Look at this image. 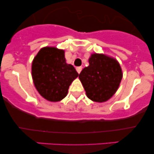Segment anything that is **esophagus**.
Segmentation results:
<instances>
[{"label": "esophagus", "instance_id": "esophagus-1", "mask_svg": "<svg viewBox=\"0 0 154 154\" xmlns=\"http://www.w3.org/2000/svg\"><path fill=\"white\" fill-rule=\"evenodd\" d=\"M76 69H77V72L79 74L81 72V71H82V66H78V67H77V68H76Z\"/></svg>", "mask_w": 154, "mask_h": 154}]
</instances>
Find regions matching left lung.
Wrapping results in <instances>:
<instances>
[{"instance_id": "1", "label": "left lung", "mask_w": 154, "mask_h": 154, "mask_svg": "<svg viewBox=\"0 0 154 154\" xmlns=\"http://www.w3.org/2000/svg\"><path fill=\"white\" fill-rule=\"evenodd\" d=\"M88 61L89 66L79 75L86 95L93 101H106L119 88L122 79L121 66L115 59L103 54H92Z\"/></svg>"}]
</instances>
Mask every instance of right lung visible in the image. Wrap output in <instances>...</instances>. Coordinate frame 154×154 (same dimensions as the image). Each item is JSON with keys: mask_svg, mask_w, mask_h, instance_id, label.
Instances as JSON below:
<instances>
[{"mask_svg": "<svg viewBox=\"0 0 154 154\" xmlns=\"http://www.w3.org/2000/svg\"><path fill=\"white\" fill-rule=\"evenodd\" d=\"M75 67L66 62L64 51L45 47L34 58L32 77L37 91L49 101L56 102L66 96L71 83L78 77Z\"/></svg>", "mask_w": 154, "mask_h": 154, "instance_id": "right-lung-1", "label": "right lung"}]
</instances>
